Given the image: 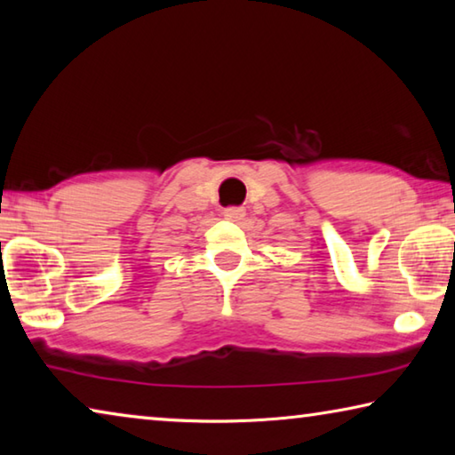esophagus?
Masks as SVG:
<instances>
[{
  "mask_svg": "<svg viewBox=\"0 0 455 455\" xmlns=\"http://www.w3.org/2000/svg\"><path fill=\"white\" fill-rule=\"evenodd\" d=\"M225 219L227 220H243V217H244V209H241V206H228V209H225Z\"/></svg>",
  "mask_w": 455,
  "mask_h": 455,
  "instance_id": "34e87169",
  "label": "esophagus"
}]
</instances>
